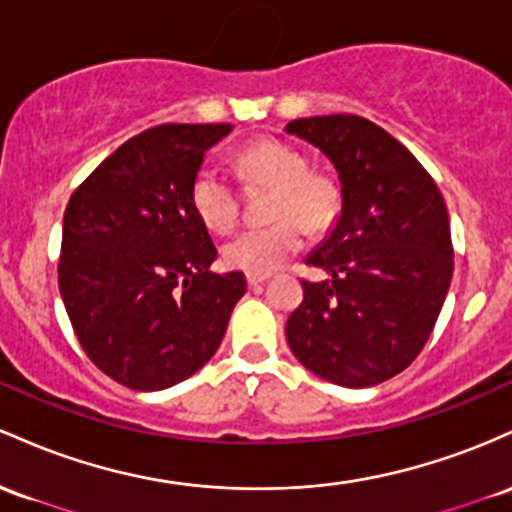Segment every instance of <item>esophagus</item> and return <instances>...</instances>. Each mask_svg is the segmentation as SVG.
<instances>
[{
    "instance_id": "obj_1",
    "label": "esophagus",
    "mask_w": 512,
    "mask_h": 512,
    "mask_svg": "<svg viewBox=\"0 0 512 512\" xmlns=\"http://www.w3.org/2000/svg\"><path fill=\"white\" fill-rule=\"evenodd\" d=\"M266 280L268 275H254V273L246 275V283H249V287H258L261 283H266Z\"/></svg>"
}]
</instances>
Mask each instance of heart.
Listing matches in <instances>:
<instances>
[{
    "label": "heart",
    "instance_id": "obj_1",
    "mask_svg": "<svg viewBox=\"0 0 512 512\" xmlns=\"http://www.w3.org/2000/svg\"><path fill=\"white\" fill-rule=\"evenodd\" d=\"M234 164L249 186L275 188L271 217L278 222L244 229L229 239L222 249L229 268L254 275L273 273L285 258L302 249V227L321 232L336 220L341 205L336 181L309 171V159L297 147L280 140H258L241 147ZM191 205L203 225L215 232H229L239 220V191L215 166H203L193 176Z\"/></svg>",
    "mask_w": 512,
    "mask_h": 512
}]
</instances>
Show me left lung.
Returning <instances> with one entry per match:
<instances>
[{
    "label": "left lung",
    "instance_id": "8db88e82",
    "mask_svg": "<svg viewBox=\"0 0 512 512\" xmlns=\"http://www.w3.org/2000/svg\"><path fill=\"white\" fill-rule=\"evenodd\" d=\"M324 154L341 183V212L307 263L304 300L285 324L295 358L321 380L375 387L426 346L452 280L445 200L418 159L360 116L285 125Z\"/></svg>",
    "mask_w": 512,
    "mask_h": 512
}]
</instances>
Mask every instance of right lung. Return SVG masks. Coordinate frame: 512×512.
<instances>
[{"label":"right lung","mask_w":512,"mask_h":512,"mask_svg":"<svg viewBox=\"0 0 512 512\" xmlns=\"http://www.w3.org/2000/svg\"><path fill=\"white\" fill-rule=\"evenodd\" d=\"M232 125L171 123L130 137L91 171L62 220L60 295L89 360L137 392L195 375L220 348L244 273L191 205L205 152Z\"/></svg>","instance_id":"right-lung-1"}]
</instances>
